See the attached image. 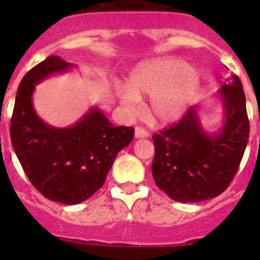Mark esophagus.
I'll use <instances>...</instances> for the list:
<instances>
[{"label":"esophagus","instance_id":"esophagus-1","mask_svg":"<svg viewBox=\"0 0 260 260\" xmlns=\"http://www.w3.org/2000/svg\"><path fill=\"white\" fill-rule=\"evenodd\" d=\"M148 135H150V133L147 132L146 128L139 127V126L135 127V138H147Z\"/></svg>","mask_w":260,"mask_h":260}]
</instances>
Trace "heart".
Here are the masks:
<instances>
[{"instance_id":"1","label":"heart","mask_w":260,"mask_h":260,"mask_svg":"<svg viewBox=\"0 0 260 260\" xmlns=\"http://www.w3.org/2000/svg\"><path fill=\"white\" fill-rule=\"evenodd\" d=\"M201 87L194 69L177 58H164L138 66L130 75L128 87L121 89V100L128 113L141 108V98L151 96L150 114L157 123L176 122L187 112Z\"/></svg>"}]
</instances>
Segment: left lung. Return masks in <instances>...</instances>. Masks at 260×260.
<instances>
[{
  "label": "left lung",
  "instance_id": "obj_1",
  "mask_svg": "<svg viewBox=\"0 0 260 260\" xmlns=\"http://www.w3.org/2000/svg\"><path fill=\"white\" fill-rule=\"evenodd\" d=\"M224 123L206 133L197 108L174 125L153 134L152 176L158 189L177 202H201L221 194L234 178L249 141L246 99L237 75L220 88Z\"/></svg>",
  "mask_w": 260,
  "mask_h": 260
}]
</instances>
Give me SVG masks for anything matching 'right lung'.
I'll list each match as a JSON object with an SVG mask.
<instances>
[{
  "label": "right lung",
  "mask_w": 260,
  "mask_h": 260,
  "mask_svg": "<svg viewBox=\"0 0 260 260\" xmlns=\"http://www.w3.org/2000/svg\"><path fill=\"white\" fill-rule=\"evenodd\" d=\"M69 68V62L50 56L23 77L10 138L23 171L40 194L62 204H78L104 185L117 153L132 143L134 127L112 125L98 108L71 127L43 122L32 105L35 84Z\"/></svg>",
  "instance_id": "right-lung-1"
}]
</instances>
